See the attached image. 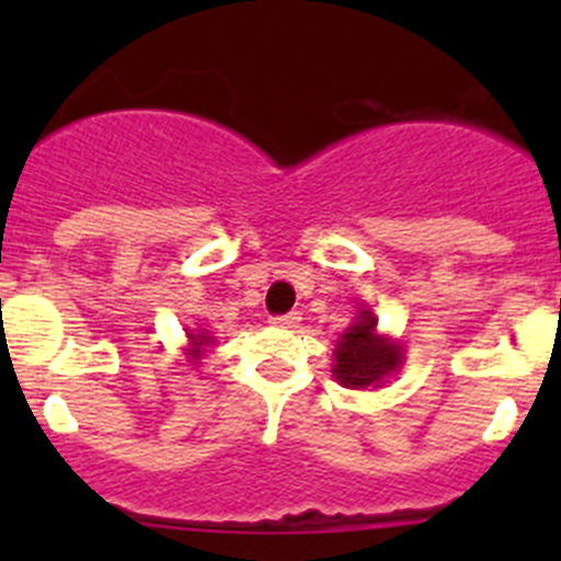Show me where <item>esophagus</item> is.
Wrapping results in <instances>:
<instances>
[{"mask_svg": "<svg viewBox=\"0 0 561 561\" xmlns=\"http://www.w3.org/2000/svg\"><path fill=\"white\" fill-rule=\"evenodd\" d=\"M298 320H301V317H298V312L271 317V322H274V325H282V328H296V325H298Z\"/></svg>", "mask_w": 561, "mask_h": 561, "instance_id": "34e87169", "label": "esophagus"}]
</instances>
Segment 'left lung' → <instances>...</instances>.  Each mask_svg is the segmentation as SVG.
<instances>
[{"mask_svg": "<svg viewBox=\"0 0 561 561\" xmlns=\"http://www.w3.org/2000/svg\"><path fill=\"white\" fill-rule=\"evenodd\" d=\"M333 377L344 388L380 386L388 375L399 371L404 350L393 339L377 333V317L364 309L358 320L339 336L333 350Z\"/></svg>", "mask_w": 561, "mask_h": 561, "instance_id": "left-lung-1", "label": "left lung"}]
</instances>
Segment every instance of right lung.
<instances>
[{
	"mask_svg": "<svg viewBox=\"0 0 561 561\" xmlns=\"http://www.w3.org/2000/svg\"><path fill=\"white\" fill-rule=\"evenodd\" d=\"M186 336H190V350H186V355H190V360H195L197 364V360H201V355L206 353L208 344H214V336H208L206 331H201V333L190 331Z\"/></svg>",
	"mask_w": 561,
	"mask_h": 561,
	"instance_id": "obj_1",
	"label": "right lung"
}]
</instances>
